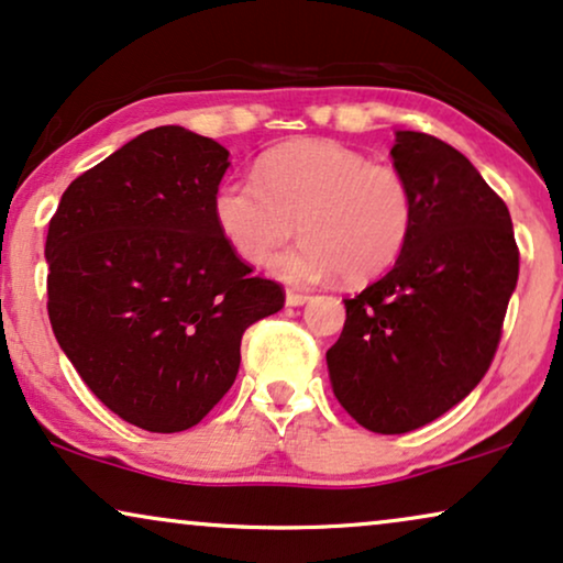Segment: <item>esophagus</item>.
Returning a JSON list of instances; mask_svg holds the SVG:
<instances>
[{"label":"esophagus","mask_w":563,"mask_h":563,"mask_svg":"<svg viewBox=\"0 0 563 563\" xmlns=\"http://www.w3.org/2000/svg\"><path fill=\"white\" fill-rule=\"evenodd\" d=\"M284 299H287V305H289V308H299V305H305V302H308V295H302V291H295V289H287V297H284Z\"/></svg>","instance_id":"1"}]
</instances>
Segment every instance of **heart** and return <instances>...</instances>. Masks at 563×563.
Returning <instances> with one entry per match:
<instances>
[{
  "instance_id": "heart-1",
  "label": "heart",
  "mask_w": 563,
  "mask_h": 563,
  "mask_svg": "<svg viewBox=\"0 0 563 563\" xmlns=\"http://www.w3.org/2000/svg\"><path fill=\"white\" fill-rule=\"evenodd\" d=\"M211 211L251 266H264L299 222L305 240L272 264L274 274L299 284L335 274L349 284L377 279L396 266L416 224L413 188L398 167L328 139L266 152L255 180L230 178L217 188Z\"/></svg>"
}]
</instances>
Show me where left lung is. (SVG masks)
Masks as SVG:
<instances>
[{
  "label": "left lung",
  "instance_id": "8db88e82",
  "mask_svg": "<svg viewBox=\"0 0 563 563\" xmlns=\"http://www.w3.org/2000/svg\"><path fill=\"white\" fill-rule=\"evenodd\" d=\"M390 155L413 188V235L383 279L344 299V331L325 362L356 424L406 434L486 375L520 253L507 203L468 157L421 131H396Z\"/></svg>",
  "mask_w": 563,
  "mask_h": 563
}]
</instances>
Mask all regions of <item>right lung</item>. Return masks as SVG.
<instances>
[{
  "instance_id": "1",
  "label": "right lung",
  "mask_w": 563,
  "mask_h": 563,
  "mask_svg": "<svg viewBox=\"0 0 563 563\" xmlns=\"http://www.w3.org/2000/svg\"><path fill=\"white\" fill-rule=\"evenodd\" d=\"M230 152L144 131L71 180L46 238L48 318L85 385L123 421L191 429L235 383L247 325L284 308L222 238L211 201Z\"/></svg>"
}]
</instances>
